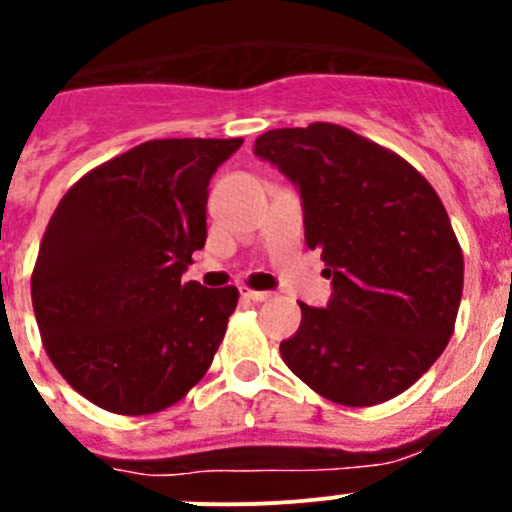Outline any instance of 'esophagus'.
Masks as SVG:
<instances>
[{
    "label": "esophagus",
    "mask_w": 512,
    "mask_h": 512,
    "mask_svg": "<svg viewBox=\"0 0 512 512\" xmlns=\"http://www.w3.org/2000/svg\"><path fill=\"white\" fill-rule=\"evenodd\" d=\"M242 297H247V300H252V302H267L272 297V292H267V290H247V287H242Z\"/></svg>",
    "instance_id": "obj_1"
}]
</instances>
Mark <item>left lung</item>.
Wrapping results in <instances>:
<instances>
[{
    "label": "left lung",
    "mask_w": 512,
    "mask_h": 512,
    "mask_svg": "<svg viewBox=\"0 0 512 512\" xmlns=\"http://www.w3.org/2000/svg\"><path fill=\"white\" fill-rule=\"evenodd\" d=\"M255 155L300 192L305 242L332 285L325 307L300 302L282 360L332 403L395 398L443 355L463 297V252L438 192L403 157L330 122L265 132Z\"/></svg>",
    "instance_id": "1"
}]
</instances>
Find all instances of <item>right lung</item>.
I'll list each match as a JSON object with an SVG mask.
<instances>
[{
	"label": "right lung",
	"instance_id": "obj_1",
	"mask_svg": "<svg viewBox=\"0 0 512 512\" xmlns=\"http://www.w3.org/2000/svg\"><path fill=\"white\" fill-rule=\"evenodd\" d=\"M240 147V137L145 142L59 200L32 305L49 360L89 403L160 413L212 365L240 292L182 275L205 247L212 175Z\"/></svg>",
	"mask_w": 512,
	"mask_h": 512
}]
</instances>
